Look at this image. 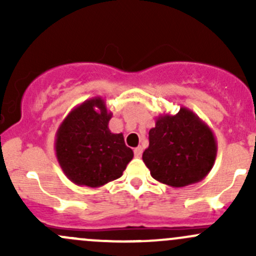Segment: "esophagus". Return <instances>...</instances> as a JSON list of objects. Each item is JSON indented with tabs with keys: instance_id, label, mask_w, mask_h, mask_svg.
Segmentation results:
<instances>
[{
	"instance_id": "1",
	"label": "esophagus",
	"mask_w": 256,
	"mask_h": 256,
	"mask_svg": "<svg viewBox=\"0 0 256 256\" xmlns=\"http://www.w3.org/2000/svg\"><path fill=\"white\" fill-rule=\"evenodd\" d=\"M142 151H144L142 147L138 146L135 150H134V154H135L136 157H141V154H142Z\"/></svg>"
}]
</instances>
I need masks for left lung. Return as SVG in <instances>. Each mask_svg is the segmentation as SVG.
I'll return each instance as SVG.
<instances>
[{"instance_id":"1","label":"left lung","mask_w":256,"mask_h":256,"mask_svg":"<svg viewBox=\"0 0 256 256\" xmlns=\"http://www.w3.org/2000/svg\"><path fill=\"white\" fill-rule=\"evenodd\" d=\"M142 160L158 182L180 188L200 182L216 157V136L192 110L182 106L176 115H160L148 132Z\"/></svg>"}]
</instances>
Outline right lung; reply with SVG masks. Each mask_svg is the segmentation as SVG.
<instances>
[{
  "label": "right lung",
  "mask_w": 256,
  "mask_h": 256,
  "mask_svg": "<svg viewBox=\"0 0 256 256\" xmlns=\"http://www.w3.org/2000/svg\"><path fill=\"white\" fill-rule=\"evenodd\" d=\"M112 116L102 98H92L74 108L56 130V160L76 184L102 187L122 176L132 160L122 134L110 131Z\"/></svg>",
  "instance_id": "obj_1"
}]
</instances>
